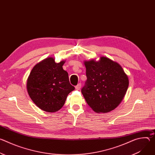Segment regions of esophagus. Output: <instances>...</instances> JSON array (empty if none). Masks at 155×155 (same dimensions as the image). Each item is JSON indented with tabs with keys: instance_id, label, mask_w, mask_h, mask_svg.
<instances>
[{
	"instance_id": "1",
	"label": "esophagus",
	"mask_w": 155,
	"mask_h": 155,
	"mask_svg": "<svg viewBox=\"0 0 155 155\" xmlns=\"http://www.w3.org/2000/svg\"><path fill=\"white\" fill-rule=\"evenodd\" d=\"M81 83H78L76 86H75V88H76V90H79L80 89V87H81Z\"/></svg>"
}]
</instances>
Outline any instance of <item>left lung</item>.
<instances>
[{
	"label": "left lung",
	"mask_w": 155,
	"mask_h": 155,
	"mask_svg": "<svg viewBox=\"0 0 155 155\" xmlns=\"http://www.w3.org/2000/svg\"><path fill=\"white\" fill-rule=\"evenodd\" d=\"M87 80L81 89L87 104L95 112L108 113L124 98L129 79L121 66L106 57L84 61Z\"/></svg>",
	"instance_id": "obj_1"
}]
</instances>
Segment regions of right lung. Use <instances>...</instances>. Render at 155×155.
<instances>
[{
  "label": "right lung",
  "instance_id": "1",
  "mask_svg": "<svg viewBox=\"0 0 155 155\" xmlns=\"http://www.w3.org/2000/svg\"><path fill=\"white\" fill-rule=\"evenodd\" d=\"M64 62L56 63L51 57L46 58L34 66L28 78L27 90L31 99L45 112L58 111L75 90L68 73L62 68Z\"/></svg>",
  "mask_w": 155,
  "mask_h": 155
}]
</instances>
